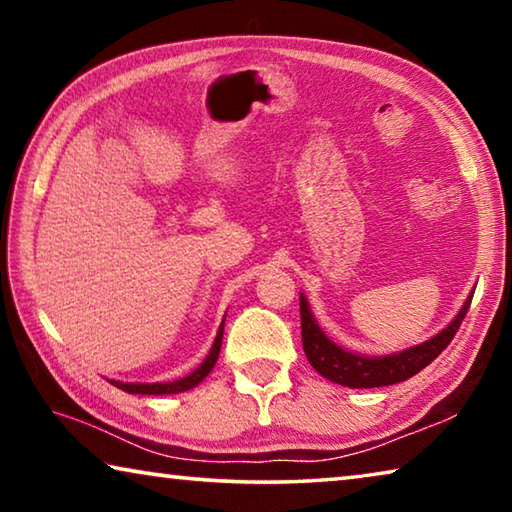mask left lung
I'll list each match as a JSON object with an SVG mask.
<instances>
[{"label":"left lung","mask_w":512,"mask_h":512,"mask_svg":"<svg viewBox=\"0 0 512 512\" xmlns=\"http://www.w3.org/2000/svg\"><path fill=\"white\" fill-rule=\"evenodd\" d=\"M470 302L472 296L465 300V305L458 311L452 323L440 334L431 336L429 341L409 350L386 354V357H361V354L343 350L341 345L329 341V336H325L323 329L318 327L314 314H311L307 298L300 293L302 348H305L307 359L314 366V370L320 372L325 379L334 381V384L350 388H377L400 384V381L418 375L422 368H427L447 348L449 341L458 332V327H461L467 309H470Z\"/></svg>","instance_id":"1"}]
</instances>
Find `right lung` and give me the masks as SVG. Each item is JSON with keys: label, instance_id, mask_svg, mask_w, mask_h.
<instances>
[{"label": "right lung", "instance_id": "1", "mask_svg": "<svg viewBox=\"0 0 512 512\" xmlns=\"http://www.w3.org/2000/svg\"><path fill=\"white\" fill-rule=\"evenodd\" d=\"M221 341H223V323H221V327H219V334H216V339H214V345H212L210 354H207L201 366H198L194 372H189V375L183 377V379H176V381H158V384H124V381H110V384H115L117 388H121V391L133 393V395H173V393L192 391L194 386L201 384V381L212 372L216 359H219Z\"/></svg>", "mask_w": 512, "mask_h": 512}]
</instances>
